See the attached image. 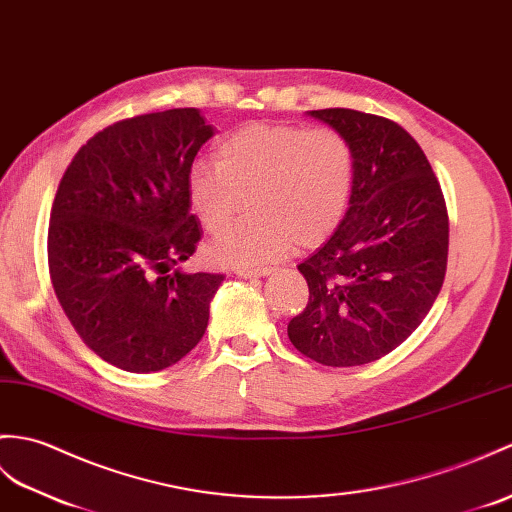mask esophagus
I'll return each mask as SVG.
<instances>
[{"label": "esophagus", "mask_w": 512, "mask_h": 512, "mask_svg": "<svg viewBox=\"0 0 512 512\" xmlns=\"http://www.w3.org/2000/svg\"><path fill=\"white\" fill-rule=\"evenodd\" d=\"M272 268H235V275L242 279H251V277H266L270 275Z\"/></svg>", "instance_id": "34e87169"}]
</instances>
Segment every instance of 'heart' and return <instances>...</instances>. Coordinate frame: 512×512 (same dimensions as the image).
<instances>
[{"instance_id":"1","label":"heart","mask_w":512,"mask_h":512,"mask_svg":"<svg viewBox=\"0 0 512 512\" xmlns=\"http://www.w3.org/2000/svg\"><path fill=\"white\" fill-rule=\"evenodd\" d=\"M353 189V150L331 128L248 124L222 139L216 163L196 161L187 174L189 205L209 233L251 213L209 244L220 264H259L334 233Z\"/></svg>"}]
</instances>
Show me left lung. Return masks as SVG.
Wrapping results in <instances>:
<instances>
[{
    "instance_id": "left-lung-1",
    "label": "left lung",
    "mask_w": 512,
    "mask_h": 512,
    "mask_svg": "<svg viewBox=\"0 0 512 512\" xmlns=\"http://www.w3.org/2000/svg\"><path fill=\"white\" fill-rule=\"evenodd\" d=\"M349 141V209L299 266L310 288L288 336L325 366L384 358L430 312L443 288L449 218L441 183L408 130L353 109L310 111Z\"/></svg>"
}]
</instances>
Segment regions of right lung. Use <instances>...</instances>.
<instances>
[{
	"instance_id": "1",
	"label": "right lung",
	"mask_w": 512,
	"mask_h": 512,
	"mask_svg": "<svg viewBox=\"0 0 512 512\" xmlns=\"http://www.w3.org/2000/svg\"><path fill=\"white\" fill-rule=\"evenodd\" d=\"M213 126L198 109L106 126L71 159L47 229L50 277L87 347L128 373L163 371L205 336L224 275L176 264L196 253L187 174Z\"/></svg>"
}]
</instances>
